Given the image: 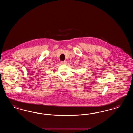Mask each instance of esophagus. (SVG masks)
<instances>
[{
    "label": "esophagus",
    "mask_w": 133,
    "mask_h": 133,
    "mask_svg": "<svg viewBox=\"0 0 133 133\" xmlns=\"http://www.w3.org/2000/svg\"><path fill=\"white\" fill-rule=\"evenodd\" d=\"M67 62L66 61H61V64H65Z\"/></svg>",
    "instance_id": "obj_1"
}]
</instances>
